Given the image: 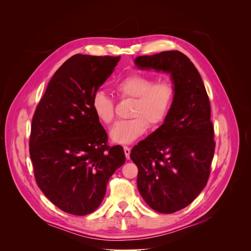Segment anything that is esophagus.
Listing matches in <instances>:
<instances>
[{"instance_id": "34e87169", "label": "esophagus", "mask_w": 251, "mask_h": 251, "mask_svg": "<svg viewBox=\"0 0 251 251\" xmlns=\"http://www.w3.org/2000/svg\"><path fill=\"white\" fill-rule=\"evenodd\" d=\"M124 151H125V154H126V159L130 158V154H131V149L128 148V147H126V146H125V147H124Z\"/></svg>"}]
</instances>
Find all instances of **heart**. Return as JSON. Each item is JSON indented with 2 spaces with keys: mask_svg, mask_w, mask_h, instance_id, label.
Masks as SVG:
<instances>
[{
  "mask_svg": "<svg viewBox=\"0 0 251 251\" xmlns=\"http://www.w3.org/2000/svg\"><path fill=\"white\" fill-rule=\"evenodd\" d=\"M115 93L120 100H133L131 119L114 125L110 132L112 141L131 143L146 132L148 123L151 126L162 125L168 119L176 100V88L170 80H157L150 75L133 73L115 85ZM91 107L97 119L109 126L115 118V105L112 98L102 91L93 95Z\"/></svg>",
  "mask_w": 251,
  "mask_h": 251,
  "instance_id": "heart-1",
  "label": "heart"
}]
</instances>
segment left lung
I'll return each instance as SVG.
<instances>
[{
  "label": "left lung",
  "instance_id": "1",
  "mask_svg": "<svg viewBox=\"0 0 251 251\" xmlns=\"http://www.w3.org/2000/svg\"><path fill=\"white\" fill-rule=\"evenodd\" d=\"M135 64L170 73L176 88L168 119L130 155L143 200L158 212L173 214L191 204L209 178L216 148L209 98L197 68L180 51L138 56Z\"/></svg>",
  "mask_w": 251,
  "mask_h": 251
}]
</instances>
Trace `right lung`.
Instances as JSON below:
<instances>
[{"mask_svg":"<svg viewBox=\"0 0 251 251\" xmlns=\"http://www.w3.org/2000/svg\"><path fill=\"white\" fill-rule=\"evenodd\" d=\"M120 56L75 54L60 66L35 109L29 153L36 184L68 214L86 216L104 198L108 181L126 161L91 107Z\"/></svg>","mask_w":251,"mask_h":251,"instance_id":"1","label":"right lung"}]
</instances>
